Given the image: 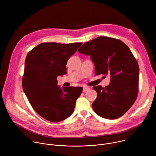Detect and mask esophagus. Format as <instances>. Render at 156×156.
<instances>
[{
    "label": "esophagus",
    "instance_id": "1",
    "mask_svg": "<svg viewBox=\"0 0 156 156\" xmlns=\"http://www.w3.org/2000/svg\"><path fill=\"white\" fill-rule=\"evenodd\" d=\"M90 87H83V93H86V92H87V91H89V90H90Z\"/></svg>",
    "mask_w": 156,
    "mask_h": 156
}]
</instances>
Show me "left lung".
I'll use <instances>...</instances> for the list:
<instances>
[{
  "mask_svg": "<svg viewBox=\"0 0 156 156\" xmlns=\"http://www.w3.org/2000/svg\"><path fill=\"white\" fill-rule=\"evenodd\" d=\"M78 51L90 55L96 75L110 76L108 86L93 87L98 93L92 104L94 112L104 119L120 117L134 104L138 93L139 65L129 48L120 39L100 36L85 42Z\"/></svg>",
  "mask_w": 156,
  "mask_h": 156,
  "instance_id": "left-lung-1",
  "label": "left lung"
}]
</instances>
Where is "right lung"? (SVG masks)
<instances>
[{"instance_id": "obj_1", "label": "right lung", "mask_w": 156, "mask_h": 156, "mask_svg": "<svg viewBox=\"0 0 156 156\" xmlns=\"http://www.w3.org/2000/svg\"><path fill=\"white\" fill-rule=\"evenodd\" d=\"M81 44L44 42L27 55L22 87L32 107L44 119L57 122L73 112L83 88L60 87L57 78L66 73L68 60Z\"/></svg>"}]
</instances>
